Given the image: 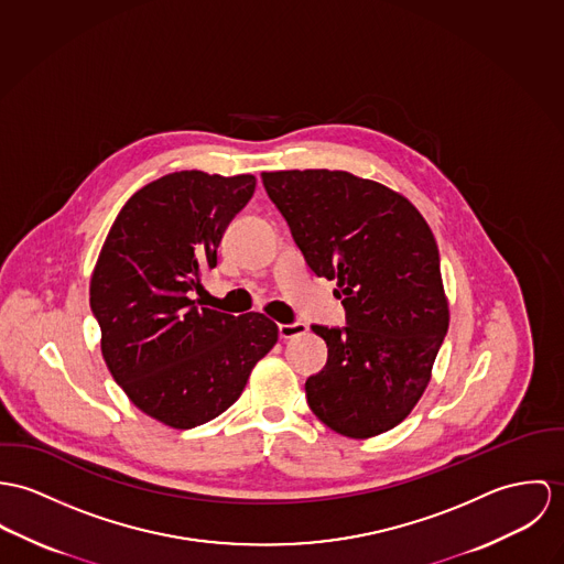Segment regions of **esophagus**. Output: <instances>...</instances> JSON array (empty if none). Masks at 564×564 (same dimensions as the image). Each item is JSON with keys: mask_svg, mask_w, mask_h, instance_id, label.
<instances>
[{"mask_svg": "<svg viewBox=\"0 0 564 564\" xmlns=\"http://www.w3.org/2000/svg\"><path fill=\"white\" fill-rule=\"evenodd\" d=\"M310 328L305 322H294V324H279V335L281 339H294L299 335H305Z\"/></svg>", "mask_w": 564, "mask_h": 564, "instance_id": "34e87169", "label": "esophagus"}]
</instances>
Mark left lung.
I'll return each instance as SVG.
<instances>
[{
  "mask_svg": "<svg viewBox=\"0 0 564 564\" xmlns=\"http://www.w3.org/2000/svg\"><path fill=\"white\" fill-rule=\"evenodd\" d=\"M317 276L337 281L346 328L313 324L328 361L307 378L315 417L350 438L398 426L424 395L449 326L435 236L395 189L346 171L261 173Z\"/></svg>",
  "mask_w": 564,
  "mask_h": 564,
  "instance_id": "left-lung-1",
  "label": "left lung"
}]
</instances>
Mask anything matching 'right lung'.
Instances as JSON below:
<instances>
[{"mask_svg": "<svg viewBox=\"0 0 564 564\" xmlns=\"http://www.w3.org/2000/svg\"><path fill=\"white\" fill-rule=\"evenodd\" d=\"M254 184L252 175H164L127 200L95 263L90 310L104 361L164 426L186 431L227 411L279 339L263 313L236 317L192 301Z\"/></svg>", "mask_w": 564, "mask_h": 564, "instance_id": "obj_1", "label": "right lung"}]
</instances>
